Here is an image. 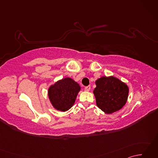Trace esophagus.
<instances>
[{
    "instance_id": "obj_1",
    "label": "esophagus",
    "mask_w": 158,
    "mask_h": 158,
    "mask_svg": "<svg viewBox=\"0 0 158 158\" xmlns=\"http://www.w3.org/2000/svg\"><path fill=\"white\" fill-rule=\"evenodd\" d=\"M90 88H91V87H90V85H88V86H86L85 87V90L87 92H89L90 90Z\"/></svg>"
}]
</instances>
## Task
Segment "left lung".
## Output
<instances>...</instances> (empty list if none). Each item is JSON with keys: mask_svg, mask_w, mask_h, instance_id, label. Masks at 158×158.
Wrapping results in <instances>:
<instances>
[{"mask_svg": "<svg viewBox=\"0 0 158 158\" xmlns=\"http://www.w3.org/2000/svg\"><path fill=\"white\" fill-rule=\"evenodd\" d=\"M94 90L97 106L106 114L120 110L126 105L129 88L125 83L113 76L102 77L96 81Z\"/></svg>", "mask_w": 158, "mask_h": 158, "instance_id": "1", "label": "left lung"}]
</instances>
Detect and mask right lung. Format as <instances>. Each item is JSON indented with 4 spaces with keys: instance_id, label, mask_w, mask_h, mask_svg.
<instances>
[{
    "instance_id": "1",
    "label": "right lung",
    "mask_w": 158,
    "mask_h": 158,
    "mask_svg": "<svg viewBox=\"0 0 158 158\" xmlns=\"http://www.w3.org/2000/svg\"><path fill=\"white\" fill-rule=\"evenodd\" d=\"M81 87L69 77L56 82L48 89V96L56 110L66 111L73 106Z\"/></svg>"
}]
</instances>
